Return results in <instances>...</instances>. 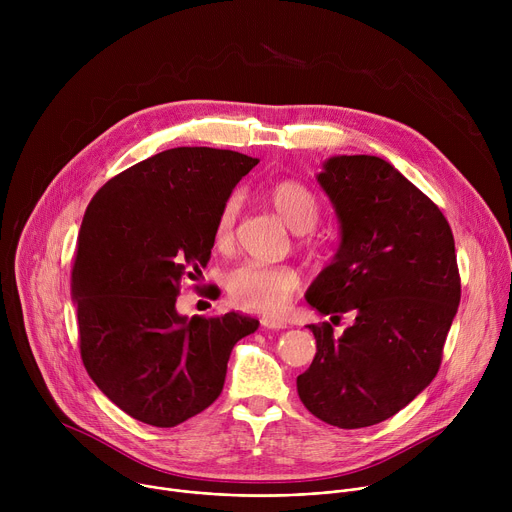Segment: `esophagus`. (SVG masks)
I'll list each match as a JSON object with an SVG mask.
<instances>
[{
    "instance_id": "1",
    "label": "esophagus",
    "mask_w": 512,
    "mask_h": 512,
    "mask_svg": "<svg viewBox=\"0 0 512 512\" xmlns=\"http://www.w3.org/2000/svg\"><path fill=\"white\" fill-rule=\"evenodd\" d=\"M261 326L267 330H283L287 328V322L281 318H261Z\"/></svg>"
}]
</instances>
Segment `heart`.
I'll return each instance as SVG.
<instances>
[{"label":"heart","mask_w":512,"mask_h":512,"mask_svg":"<svg viewBox=\"0 0 512 512\" xmlns=\"http://www.w3.org/2000/svg\"><path fill=\"white\" fill-rule=\"evenodd\" d=\"M267 198L283 221L296 233L312 231L320 221V202L310 188L296 180L275 182ZM241 196L229 194L216 216L214 243L227 247L233 241ZM300 287V273L289 265L239 263L225 273V289L235 308L259 314L281 312Z\"/></svg>","instance_id":"heart-1"}]
</instances>
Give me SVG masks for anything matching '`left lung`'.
Wrapping results in <instances>:
<instances>
[{"mask_svg": "<svg viewBox=\"0 0 512 512\" xmlns=\"http://www.w3.org/2000/svg\"><path fill=\"white\" fill-rule=\"evenodd\" d=\"M342 231L334 261L306 300L334 336L310 324L316 356L298 395L318 419L369 427L409 405L437 375L460 304L454 235L442 210L377 156H338L318 174Z\"/></svg>", "mask_w": 512, "mask_h": 512, "instance_id": "left-lung-1", "label": "left lung"}]
</instances>
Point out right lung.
<instances>
[{"mask_svg":"<svg viewBox=\"0 0 512 512\" xmlns=\"http://www.w3.org/2000/svg\"><path fill=\"white\" fill-rule=\"evenodd\" d=\"M257 164L231 150L174 148L123 170L87 206L72 265L81 358L137 421L176 427L210 407L233 346L259 326L235 312H176L182 281L210 259L218 210Z\"/></svg>","mask_w":512,"mask_h":512,"instance_id":"right-lung-1","label":"right lung"}]
</instances>
